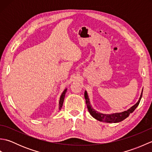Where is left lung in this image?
I'll list each match as a JSON object with an SVG mask.
<instances>
[{"mask_svg":"<svg viewBox=\"0 0 152 152\" xmlns=\"http://www.w3.org/2000/svg\"><path fill=\"white\" fill-rule=\"evenodd\" d=\"M142 91L141 93V95L139 98V100H138V101L134 106H132L131 108H130L129 109L127 110L124 111V112H122L120 113H114V114H102V113L95 111V110L91 107V105L90 104L88 93H87L86 91H85V93H84V96H85L87 107H88L89 112L93 118L96 119H97V120L100 121H104L106 123H117V122H120L123 120H124L125 118H127L128 116L131 113L134 112V110L137 108L138 104H139L142 96Z\"/></svg>","mask_w":152,"mask_h":152,"instance_id":"left-lung-1","label":"left lung"}]
</instances>
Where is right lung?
I'll return each mask as SVG.
<instances>
[{"label": "right lung", "mask_w": 152, "mask_h": 152, "mask_svg": "<svg viewBox=\"0 0 152 152\" xmlns=\"http://www.w3.org/2000/svg\"><path fill=\"white\" fill-rule=\"evenodd\" d=\"M66 90L67 89H65L64 90V91L63 92L62 95H61V97H60V100H59V110H61V108H62L63 106V102H64V96H65V94H66Z\"/></svg>", "instance_id": "right-lung-1"}]
</instances>
